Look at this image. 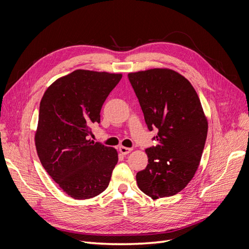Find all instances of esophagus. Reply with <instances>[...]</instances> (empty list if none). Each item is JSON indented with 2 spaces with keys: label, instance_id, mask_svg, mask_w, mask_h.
<instances>
[{
  "label": "esophagus",
  "instance_id": "1",
  "mask_svg": "<svg viewBox=\"0 0 249 249\" xmlns=\"http://www.w3.org/2000/svg\"><path fill=\"white\" fill-rule=\"evenodd\" d=\"M119 152L122 153L123 155H127L132 152V148L125 147V146H119Z\"/></svg>",
  "mask_w": 249,
  "mask_h": 249
}]
</instances>
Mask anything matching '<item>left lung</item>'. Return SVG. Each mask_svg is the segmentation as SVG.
<instances>
[{
  "mask_svg": "<svg viewBox=\"0 0 249 249\" xmlns=\"http://www.w3.org/2000/svg\"><path fill=\"white\" fill-rule=\"evenodd\" d=\"M156 146L145 149L148 164L136 175L139 189L153 199L172 196L196 172L208 134V120L195 89L182 74L153 69L127 74Z\"/></svg>",
  "mask_w": 249,
  "mask_h": 249,
  "instance_id": "obj_1",
  "label": "left lung"
}]
</instances>
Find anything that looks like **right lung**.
I'll return each mask as SVG.
<instances>
[{"instance_id": "obj_1", "label": "right lung", "mask_w": 249, "mask_h": 249, "mask_svg": "<svg viewBox=\"0 0 249 249\" xmlns=\"http://www.w3.org/2000/svg\"><path fill=\"white\" fill-rule=\"evenodd\" d=\"M122 73L77 70L46 90L35 146L43 168L74 199L92 198L108 187L118 161L115 148L89 139L101 109Z\"/></svg>"}]
</instances>
